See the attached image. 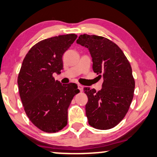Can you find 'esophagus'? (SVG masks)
<instances>
[{
  "label": "esophagus",
  "mask_w": 157,
  "mask_h": 157,
  "mask_svg": "<svg viewBox=\"0 0 157 157\" xmlns=\"http://www.w3.org/2000/svg\"><path fill=\"white\" fill-rule=\"evenodd\" d=\"M78 88H79V90L81 91V92H82V91L83 90V86H82V85L78 84Z\"/></svg>",
  "instance_id": "34e87169"
}]
</instances>
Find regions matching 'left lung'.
Masks as SVG:
<instances>
[{
    "label": "left lung",
    "instance_id": "obj_1",
    "mask_svg": "<svg viewBox=\"0 0 157 157\" xmlns=\"http://www.w3.org/2000/svg\"><path fill=\"white\" fill-rule=\"evenodd\" d=\"M77 43L88 48L93 70L104 79L101 90L84 88L88 101L89 124L98 130L114 128L123 120L133 98L135 80L125 55L117 45L101 36L81 35Z\"/></svg>",
    "mask_w": 157,
    "mask_h": 157
}]
</instances>
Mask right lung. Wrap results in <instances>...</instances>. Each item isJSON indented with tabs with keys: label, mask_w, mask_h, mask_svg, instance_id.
Instances as JSON below:
<instances>
[{
	"label": "right lung",
	"mask_w": 157,
	"mask_h": 157,
	"mask_svg": "<svg viewBox=\"0 0 157 157\" xmlns=\"http://www.w3.org/2000/svg\"><path fill=\"white\" fill-rule=\"evenodd\" d=\"M77 37L68 34L43 40L31 48L21 64L17 83L24 109L43 132H59L67 125L68 108L80 92L75 83L62 85L53 77L61 73L62 56Z\"/></svg>",
	"instance_id": "right-lung-1"
}]
</instances>
